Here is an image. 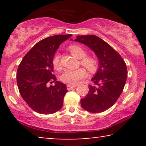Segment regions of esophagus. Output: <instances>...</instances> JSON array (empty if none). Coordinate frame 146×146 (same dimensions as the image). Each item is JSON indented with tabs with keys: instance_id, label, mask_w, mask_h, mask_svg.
Segmentation results:
<instances>
[{
	"instance_id": "obj_1",
	"label": "esophagus",
	"mask_w": 146,
	"mask_h": 146,
	"mask_svg": "<svg viewBox=\"0 0 146 146\" xmlns=\"http://www.w3.org/2000/svg\"><path fill=\"white\" fill-rule=\"evenodd\" d=\"M77 85H72V84H68L67 85V89L68 90H70L71 89L74 88H75L76 86Z\"/></svg>"
}]
</instances>
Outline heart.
I'll return each mask as SVG.
<instances>
[{"mask_svg":"<svg viewBox=\"0 0 146 146\" xmlns=\"http://www.w3.org/2000/svg\"><path fill=\"white\" fill-rule=\"evenodd\" d=\"M69 50L72 55L77 58L81 59L80 63L90 72L96 71L98 66V60L94 57L86 56L87 52L83 47L79 45L73 44L70 46ZM52 64L55 69L58 70L61 66L60 56L59 53H56L52 58ZM86 76V71L83 68L76 70L66 69L61 75V80L64 82L69 84L75 85Z\"/></svg>","mask_w":146,"mask_h":146,"instance_id":"obj_1","label":"heart"}]
</instances>
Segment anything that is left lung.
Wrapping results in <instances>:
<instances>
[{
	"label": "left lung",
	"instance_id": "1",
	"mask_svg": "<svg viewBox=\"0 0 146 146\" xmlns=\"http://www.w3.org/2000/svg\"><path fill=\"white\" fill-rule=\"evenodd\" d=\"M74 41L89 47L99 65L92 78L94 84L89 86L88 93L81 99V106L90 112H102L112 106L122 92L127 76L126 64L110 45L97 36H78Z\"/></svg>",
	"mask_w": 146,
	"mask_h": 146
}]
</instances>
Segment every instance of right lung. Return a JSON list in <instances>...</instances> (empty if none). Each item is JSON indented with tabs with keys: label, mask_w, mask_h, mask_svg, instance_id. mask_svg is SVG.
Returning a JSON list of instances; mask_svg holds the SVG:
<instances>
[{
	"label": "right lung",
	"mask_w": 146,
	"mask_h": 146,
	"mask_svg": "<svg viewBox=\"0 0 146 146\" xmlns=\"http://www.w3.org/2000/svg\"><path fill=\"white\" fill-rule=\"evenodd\" d=\"M72 35H55L42 40L25 56L17 70V82L20 94L29 107L41 114L60 110L66 86L56 81L53 74L52 58L63 42ZM54 82V86H47Z\"/></svg>",
	"instance_id": "obj_1"
}]
</instances>
